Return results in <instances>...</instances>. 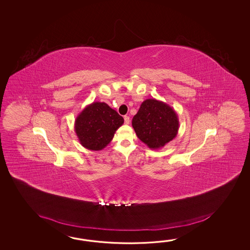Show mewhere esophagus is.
I'll return each mask as SVG.
<instances>
[{
  "label": "esophagus",
  "instance_id": "34e87169",
  "mask_svg": "<svg viewBox=\"0 0 250 250\" xmlns=\"http://www.w3.org/2000/svg\"><path fill=\"white\" fill-rule=\"evenodd\" d=\"M124 123H125V124H129L130 120H129L128 116H124Z\"/></svg>",
  "mask_w": 250,
  "mask_h": 250
}]
</instances>
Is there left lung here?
Here are the masks:
<instances>
[{
  "label": "left lung",
  "mask_w": 250,
  "mask_h": 250,
  "mask_svg": "<svg viewBox=\"0 0 250 250\" xmlns=\"http://www.w3.org/2000/svg\"><path fill=\"white\" fill-rule=\"evenodd\" d=\"M179 125L175 111L154 98L145 100L132 119L138 138L151 149L161 148L175 138Z\"/></svg>",
  "instance_id": "obj_1"
}]
</instances>
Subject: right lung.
Wrapping results in <instances>:
<instances>
[{
	"instance_id": "obj_1",
	"label": "right lung",
	"mask_w": 250,
	"mask_h": 250,
	"mask_svg": "<svg viewBox=\"0 0 250 250\" xmlns=\"http://www.w3.org/2000/svg\"><path fill=\"white\" fill-rule=\"evenodd\" d=\"M123 123V118L107 104L94 102L76 118L75 132L85 148L100 151L112 141Z\"/></svg>"
}]
</instances>
